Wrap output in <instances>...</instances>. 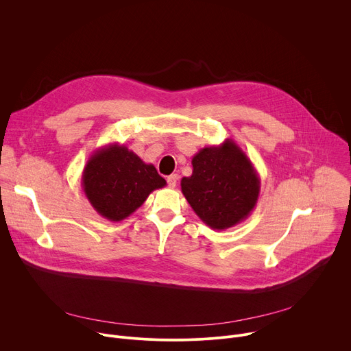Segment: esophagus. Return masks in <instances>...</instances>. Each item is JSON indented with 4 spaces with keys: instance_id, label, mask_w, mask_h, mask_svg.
<instances>
[{
    "instance_id": "1",
    "label": "esophagus",
    "mask_w": 351,
    "mask_h": 351,
    "mask_svg": "<svg viewBox=\"0 0 351 351\" xmlns=\"http://www.w3.org/2000/svg\"><path fill=\"white\" fill-rule=\"evenodd\" d=\"M178 179H179V178H178V175H175V173H173V175H169V176L167 178L168 186H169L171 189H173V187L176 186V183H178Z\"/></svg>"
}]
</instances>
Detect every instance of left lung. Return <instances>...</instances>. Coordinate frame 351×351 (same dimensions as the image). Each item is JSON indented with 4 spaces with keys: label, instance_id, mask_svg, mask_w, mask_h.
<instances>
[{
    "label": "left lung",
    "instance_id": "1",
    "mask_svg": "<svg viewBox=\"0 0 351 351\" xmlns=\"http://www.w3.org/2000/svg\"><path fill=\"white\" fill-rule=\"evenodd\" d=\"M191 165V176L180 182L182 193L207 226L225 230L253 213L260 195V176L232 138L202 148Z\"/></svg>",
    "mask_w": 351,
    "mask_h": 351
}]
</instances>
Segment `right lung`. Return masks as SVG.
<instances>
[{"instance_id":"right-lung-1","label":"right lung","mask_w":351,"mask_h":351,"mask_svg":"<svg viewBox=\"0 0 351 351\" xmlns=\"http://www.w3.org/2000/svg\"><path fill=\"white\" fill-rule=\"evenodd\" d=\"M165 184L153 164H145L119 143L95 149L82 173V187L88 203L98 215L112 222L132 215L149 193Z\"/></svg>"}]
</instances>
